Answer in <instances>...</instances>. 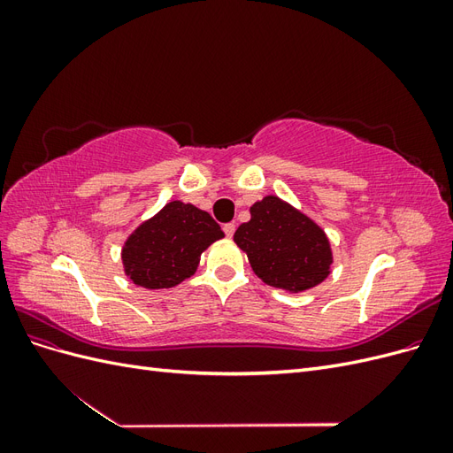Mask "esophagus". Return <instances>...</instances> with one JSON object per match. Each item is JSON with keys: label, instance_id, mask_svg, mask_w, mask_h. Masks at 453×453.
I'll use <instances>...</instances> for the list:
<instances>
[{"label": "esophagus", "instance_id": "obj_1", "mask_svg": "<svg viewBox=\"0 0 453 453\" xmlns=\"http://www.w3.org/2000/svg\"><path fill=\"white\" fill-rule=\"evenodd\" d=\"M234 230H236V225H234V223H226V225H223V232L226 234V238H232V236H234Z\"/></svg>", "mask_w": 453, "mask_h": 453}]
</instances>
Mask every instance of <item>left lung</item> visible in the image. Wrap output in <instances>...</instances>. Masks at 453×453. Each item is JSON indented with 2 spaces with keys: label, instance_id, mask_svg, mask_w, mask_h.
<instances>
[{
  "label": "left lung",
  "instance_id": "1",
  "mask_svg": "<svg viewBox=\"0 0 453 453\" xmlns=\"http://www.w3.org/2000/svg\"><path fill=\"white\" fill-rule=\"evenodd\" d=\"M234 242L260 280L293 293L321 283L333 263L325 232L278 196L253 203L251 221L238 226Z\"/></svg>",
  "mask_w": 453,
  "mask_h": 453
}]
</instances>
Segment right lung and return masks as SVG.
Masks as SVG:
<instances>
[{
	"mask_svg": "<svg viewBox=\"0 0 453 453\" xmlns=\"http://www.w3.org/2000/svg\"><path fill=\"white\" fill-rule=\"evenodd\" d=\"M223 236L208 211L170 202L127 240L125 272L145 289H168L193 276L202 251Z\"/></svg>",
	"mask_w": 453,
	"mask_h": 453,
	"instance_id": "1",
	"label": "right lung"
}]
</instances>
